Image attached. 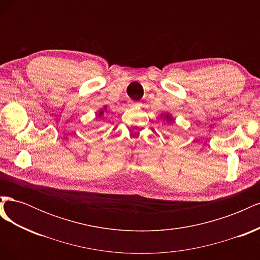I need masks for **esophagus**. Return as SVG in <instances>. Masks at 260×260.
<instances>
[{
    "instance_id": "34e87169",
    "label": "esophagus",
    "mask_w": 260,
    "mask_h": 260,
    "mask_svg": "<svg viewBox=\"0 0 260 260\" xmlns=\"http://www.w3.org/2000/svg\"><path fill=\"white\" fill-rule=\"evenodd\" d=\"M131 107L133 108H137V107H140V104L139 103H136V102H131V103L129 104Z\"/></svg>"
}]
</instances>
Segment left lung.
I'll return each instance as SVG.
<instances>
[{
    "instance_id": "8db88e82",
    "label": "left lung",
    "mask_w": 260,
    "mask_h": 260,
    "mask_svg": "<svg viewBox=\"0 0 260 260\" xmlns=\"http://www.w3.org/2000/svg\"><path fill=\"white\" fill-rule=\"evenodd\" d=\"M164 118H166V119H167V120H168V121H172V118H171V117H170V116H169V115H168V114H167V115H166V116H165V117H164Z\"/></svg>"
}]
</instances>
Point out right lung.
<instances>
[{
    "label": "right lung",
    "mask_w": 260,
    "mask_h": 260,
    "mask_svg": "<svg viewBox=\"0 0 260 260\" xmlns=\"http://www.w3.org/2000/svg\"><path fill=\"white\" fill-rule=\"evenodd\" d=\"M102 115H104V111H101V112L99 113V117H101Z\"/></svg>",
    "instance_id": "1"
}]
</instances>
